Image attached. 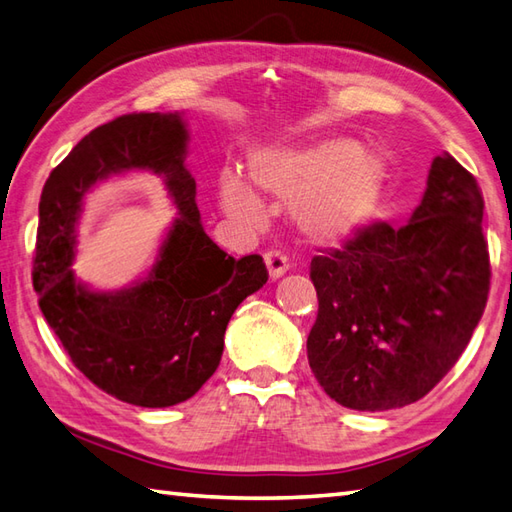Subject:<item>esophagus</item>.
<instances>
[{
    "label": "esophagus",
    "instance_id": "obj_1",
    "mask_svg": "<svg viewBox=\"0 0 512 512\" xmlns=\"http://www.w3.org/2000/svg\"><path fill=\"white\" fill-rule=\"evenodd\" d=\"M265 265L269 269V276L276 280V278L287 274L289 258L285 252H280V249H269V252H265Z\"/></svg>",
    "mask_w": 512,
    "mask_h": 512
}]
</instances>
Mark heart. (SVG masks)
I'll return each mask as SVG.
<instances>
[{"instance_id": "b5f03b06", "label": "heart", "mask_w": 512, "mask_h": 512, "mask_svg": "<svg viewBox=\"0 0 512 512\" xmlns=\"http://www.w3.org/2000/svg\"><path fill=\"white\" fill-rule=\"evenodd\" d=\"M388 179V162L350 138L258 153L249 162L252 185L282 206H295V221L317 243H346L366 230L381 210ZM221 199L234 219L263 223V203L236 170L223 173Z\"/></svg>"}]
</instances>
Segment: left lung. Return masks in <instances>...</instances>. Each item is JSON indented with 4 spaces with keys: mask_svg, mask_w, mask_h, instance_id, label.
Listing matches in <instances>:
<instances>
[{
    "mask_svg": "<svg viewBox=\"0 0 512 512\" xmlns=\"http://www.w3.org/2000/svg\"><path fill=\"white\" fill-rule=\"evenodd\" d=\"M478 181L431 162L410 223L374 221L311 260L317 317L306 339L317 383L359 412L416 403L456 366L491 289Z\"/></svg>",
    "mask_w": 512,
    "mask_h": 512,
    "instance_id": "left-lung-1",
    "label": "left lung"
}]
</instances>
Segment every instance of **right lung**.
Wrapping results in <instances>:
<instances>
[{"mask_svg":"<svg viewBox=\"0 0 512 512\" xmlns=\"http://www.w3.org/2000/svg\"><path fill=\"white\" fill-rule=\"evenodd\" d=\"M179 113H127L78 142L45 181L32 282L39 306L74 366L96 388L140 407L197 394L223 355L236 306L265 285L263 256H227L203 232L197 184L184 166ZM138 167L164 174L180 217L149 279L116 294L78 286L69 269L73 225L98 178Z\"/></svg>","mask_w":512,"mask_h":512,"instance_id":"1","label":"right lung"}]
</instances>
